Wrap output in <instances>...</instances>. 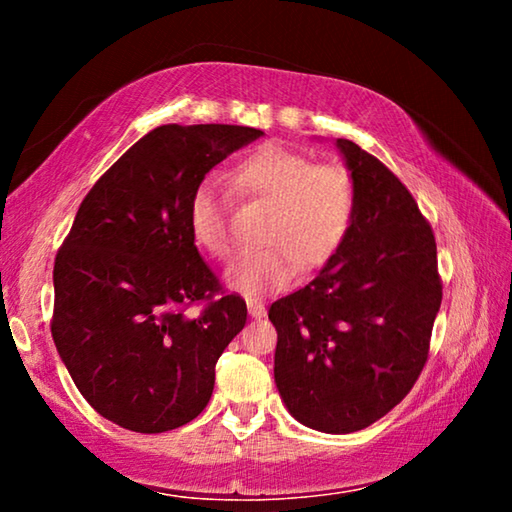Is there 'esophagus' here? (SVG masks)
Masks as SVG:
<instances>
[{
  "instance_id": "1",
  "label": "esophagus",
  "mask_w": 512,
  "mask_h": 512,
  "mask_svg": "<svg viewBox=\"0 0 512 512\" xmlns=\"http://www.w3.org/2000/svg\"><path fill=\"white\" fill-rule=\"evenodd\" d=\"M248 311H250V316H253V318H262L266 314L264 305H262V302H257V300H248Z\"/></svg>"
}]
</instances>
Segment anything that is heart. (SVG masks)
I'll return each instance as SVG.
<instances>
[{
  "label": "heart",
  "mask_w": 512,
  "mask_h": 512,
  "mask_svg": "<svg viewBox=\"0 0 512 512\" xmlns=\"http://www.w3.org/2000/svg\"><path fill=\"white\" fill-rule=\"evenodd\" d=\"M235 194L268 207L259 228L264 248L241 255L228 268L230 287L259 298L282 291L302 271L325 266L348 241L359 207V189L343 164H318L311 155L264 144L230 171ZM189 230L214 259L235 253L232 201L214 178H203L189 196Z\"/></svg>",
  "instance_id": "1"
}]
</instances>
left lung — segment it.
Masks as SVG:
<instances>
[{
    "label": "left lung",
    "instance_id": "left-lung-1",
    "mask_svg": "<svg viewBox=\"0 0 512 512\" xmlns=\"http://www.w3.org/2000/svg\"><path fill=\"white\" fill-rule=\"evenodd\" d=\"M336 144L359 189L352 232L268 318L289 413L316 431L350 433L384 418L418 381L443 280L436 237L402 180L359 144Z\"/></svg>",
    "mask_w": 512,
    "mask_h": 512
}]
</instances>
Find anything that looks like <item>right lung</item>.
Here are the masks:
<instances>
[{"label":"right lung","instance_id":"obj_1","mask_svg":"<svg viewBox=\"0 0 512 512\" xmlns=\"http://www.w3.org/2000/svg\"><path fill=\"white\" fill-rule=\"evenodd\" d=\"M259 135L230 124L153 128L94 183L58 248L51 336L81 395L119 427L171 431L210 402L216 361L248 309L198 253L189 196Z\"/></svg>","mask_w":512,"mask_h":512}]
</instances>
